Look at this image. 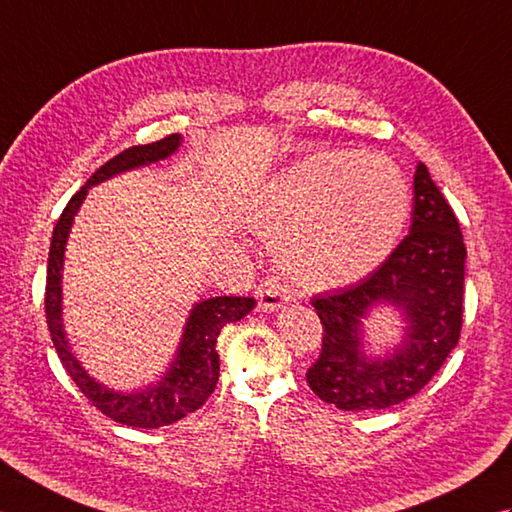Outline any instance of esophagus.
Instances as JSON below:
<instances>
[{
	"label": "esophagus",
	"mask_w": 512,
	"mask_h": 512,
	"mask_svg": "<svg viewBox=\"0 0 512 512\" xmlns=\"http://www.w3.org/2000/svg\"><path fill=\"white\" fill-rule=\"evenodd\" d=\"M256 300H258V309L260 311H278L285 304H291L293 298L289 291L280 285L276 278H265L260 285L256 287Z\"/></svg>",
	"instance_id": "esophagus-1"
}]
</instances>
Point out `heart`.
<instances>
[{
  "instance_id": "obj_1",
  "label": "heart",
  "mask_w": 512,
  "mask_h": 512,
  "mask_svg": "<svg viewBox=\"0 0 512 512\" xmlns=\"http://www.w3.org/2000/svg\"><path fill=\"white\" fill-rule=\"evenodd\" d=\"M412 192L390 157L328 151L295 162L247 212L302 289H335L377 269L410 219Z\"/></svg>"
}]
</instances>
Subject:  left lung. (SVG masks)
Returning a JSON list of instances; mask_svg holds the SVG:
<instances>
[{
	"label": "left lung",
	"instance_id": "8db88e82",
	"mask_svg": "<svg viewBox=\"0 0 512 512\" xmlns=\"http://www.w3.org/2000/svg\"><path fill=\"white\" fill-rule=\"evenodd\" d=\"M464 258L456 214L418 164L410 234L359 285L311 302L322 352L306 370L309 388L344 412L385 410L423 390L460 339ZM377 303L396 305L408 326L394 353L370 360L362 355L360 320Z\"/></svg>",
	"mask_w": 512,
	"mask_h": 512
}]
</instances>
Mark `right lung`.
Listing matches in <instances>:
<instances>
[{"instance_id": "1", "label": "right lung", "mask_w": 512, "mask_h": 512, "mask_svg": "<svg viewBox=\"0 0 512 512\" xmlns=\"http://www.w3.org/2000/svg\"><path fill=\"white\" fill-rule=\"evenodd\" d=\"M179 144L181 135L173 133L153 144L131 146V149L111 157L107 164H102L96 173L87 179V184L67 201L63 214L54 225L48 256L45 320H48L52 344L56 348V355H59L63 363V368L78 385V390H81L102 414L116 420V423L142 429H157L170 423H177V420L199 410V407L208 401V396L217 388L219 381L217 339L221 328L245 317L256 306V300L236 298V295H221V298H210L192 306L184 335H181V344L177 348V357L170 363L164 379L157 385H149V388L142 392L122 394L94 381L72 355L70 344H67V337L63 333L61 271L65 243L67 236H70L74 214L81 208L87 190L113 175L124 173V170L166 160L168 155H173L179 149Z\"/></svg>"}]
</instances>
